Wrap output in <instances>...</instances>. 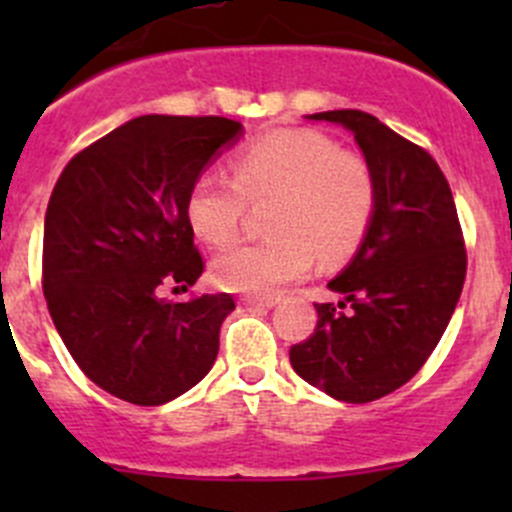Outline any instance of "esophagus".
Segmentation results:
<instances>
[{"label": "esophagus", "mask_w": 512, "mask_h": 512, "mask_svg": "<svg viewBox=\"0 0 512 512\" xmlns=\"http://www.w3.org/2000/svg\"><path fill=\"white\" fill-rule=\"evenodd\" d=\"M240 302L245 304V307H275L280 299L277 297H252V294H245V297H240Z\"/></svg>", "instance_id": "1"}]
</instances>
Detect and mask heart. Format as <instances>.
Segmentation results:
<instances>
[{
  "label": "heart",
  "mask_w": 512,
  "mask_h": 512,
  "mask_svg": "<svg viewBox=\"0 0 512 512\" xmlns=\"http://www.w3.org/2000/svg\"><path fill=\"white\" fill-rule=\"evenodd\" d=\"M230 178L200 173L185 198L190 230L210 247L240 235L247 205L272 203L270 240L227 250L213 262L215 285L227 292L272 294L324 262L349 257L374 220L376 175L356 153L319 131H277L240 148Z\"/></svg>",
  "instance_id": "b5f03b06"
}]
</instances>
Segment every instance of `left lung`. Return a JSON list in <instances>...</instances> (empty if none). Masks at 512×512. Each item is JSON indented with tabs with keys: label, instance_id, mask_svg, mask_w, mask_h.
Masks as SVG:
<instances>
[{
	"label": "left lung",
	"instance_id": "1",
	"mask_svg": "<svg viewBox=\"0 0 512 512\" xmlns=\"http://www.w3.org/2000/svg\"><path fill=\"white\" fill-rule=\"evenodd\" d=\"M309 118L354 133L379 198L359 252L329 282L344 299L314 304L317 327L289 361L332 399L366 404L404 386L441 342L466 282V240L431 153L354 108Z\"/></svg>",
	"mask_w": 512,
	"mask_h": 512
}]
</instances>
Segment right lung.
<instances>
[{
	"label": "right lung",
	"mask_w": 512,
	"mask_h": 512,
	"mask_svg": "<svg viewBox=\"0 0 512 512\" xmlns=\"http://www.w3.org/2000/svg\"><path fill=\"white\" fill-rule=\"evenodd\" d=\"M240 133L223 116H138L56 180L41 255L46 307L79 369L128 404H165L213 369L230 294L165 302L158 292H188L203 275L185 198Z\"/></svg>",
	"instance_id": "right-lung-1"
}]
</instances>
